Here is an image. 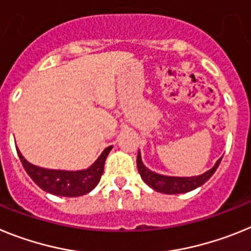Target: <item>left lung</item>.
<instances>
[{
	"mask_svg": "<svg viewBox=\"0 0 251 251\" xmlns=\"http://www.w3.org/2000/svg\"><path fill=\"white\" fill-rule=\"evenodd\" d=\"M221 159L222 158H220L217 160L216 164L213 165V168H211L210 171H207L206 173L197 176V177H168V176L154 173L143 164L140 151L138 152L136 165H138V171L144 182L147 183L149 187H151L154 191L165 193V195H177V193H186V192L193 191V189L204 184L216 172Z\"/></svg>",
	"mask_w": 251,
	"mask_h": 251,
	"instance_id": "8db88e82",
	"label": "left lung"
}]
</instances>
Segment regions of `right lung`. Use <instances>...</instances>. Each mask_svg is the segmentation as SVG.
<instances>
[{
    "label": "right lung",
    "instance_id": "obj_1",
    "mask_svg": "<svg viewBox=\"0 0 251 251\" xmlns=\"http://www.w3.org/2000/svg\"><path fill=\"white\" fill-rule=\"evenodd\" d=\"M111 149L112 147L106 148L99 159L83 171H56L36 167L24 158L20 150H16L26 173L43 191L63 197H78L91 192L99 184Z\"/></svg>",
    "mask_w": 251,
    "mask_h": 251
}]
</instances>
